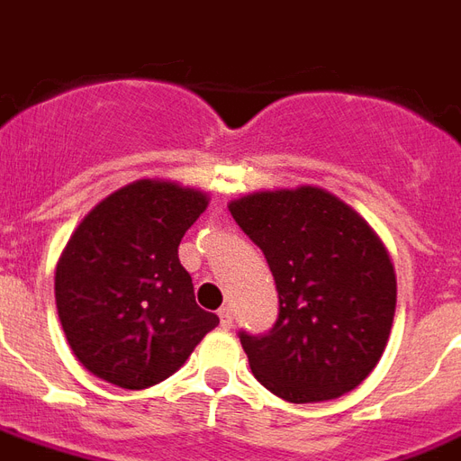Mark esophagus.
Here are the masks:
<instances>
[{
  "label": "esophagus",
  "mask_w": 461,
  "mask_h": 461,
  "mask_svg": "<svg viewBox=\"0 0 461 461\" xmlns=\"http://www.w3.org/2000/svg\"><path fill=\"white\" fill-rule=\"evenodd\" d=\"M231 324H234V314H231V309L222 307L220 309V326H222V329H231Z\"/></svg>",
  "instance_id": "esophagus-1"
}]
</instances>
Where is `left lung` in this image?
I'll list each match as a JSON object with an SVG mask.
<instances>
[{"mask_svg": "<svg viewBox=\"0 0 461 461\" xmlns=\"http://www.w3.org/2000/svg\"><path fill=\"white\" fill-rule=\"evenodd\" d=\"M230 212L266 256L280 300L268 333H239L254 377L293 403L356 389L394 321L396 276L382 239L316 185L251 193Z\"/></svg>", "mask_w": 461, "mask_h": 461, "instance_id": "8db88e82", "label": "left lung"}]
</instances>
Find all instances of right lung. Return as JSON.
Wrapping results in <instances>:
<instances>
[{"label":"right lung","mask_w":461,"mask_h":461,"mask_svg":"<svg viewBox=\"0 0 461 461\" xmlns=\"http://www.w3.org/2000/svg\"><path fill=\"white\" fill-rule=\"evenodd\" d=\"M207 193L140 178L84 217L55 270V302L77 360L122 389L171 377L220 319L195 304L178 244Z\"/></svg>","instance_id":"add662e5"}]
</instances>
